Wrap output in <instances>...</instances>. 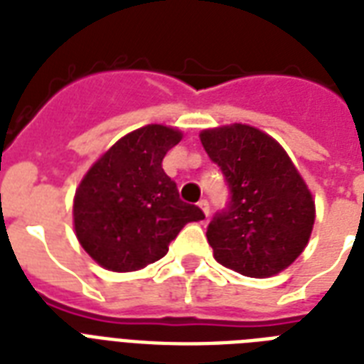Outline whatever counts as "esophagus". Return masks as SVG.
Instances as JSON below:
<instances>
[{"label":"esophagus","instance_id":"obj_1","mask_svg":"<svg viewBox=\"0 0 364 364\" xmlns=\"http://www.w3.org/2000/svg\"><path fill=\"white\" fill-rule=\"evenodd\" d=\"M198 208H200V210H202V211H204V215H205V217H210V202H208V200H205V198L200 200V202H198Z\"/></svg>","mask_w":364,"mask_h":364}]
</instances>
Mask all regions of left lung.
Instances as JSON below:
<instances>
[{
	"instance_id": "1",
	"label": "left lung",
	"mask_w": 364,
	"mask_h": 364,
	"mask_svg": "<svg viewBox=\"0 0 364 364\" xmlns=\"http://www.w3.org/2000/svg\"><path fill=\"white\" fill-rule=\"evenodd\" d=\"M205 153L230 191L208 225L219 264L249 277H268L293 264L310 240L316 205L279 143L247 124L200 134Z\"/></svg>"
}]
</instances>
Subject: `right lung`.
Wrapping results in <instances>:
<instances>
[{"label":"right lung","mask_w":364,"mask_h":364,"mask_svg":"<svg viewBox=\"0 0 364 364\" xmlns=\"http://www.w3.org/2000/svg\"><path fill=\"white\" fill-rule=\"evenodd\" d=\"M181 132L147 124L121 137L82 177L73 200L75 234L100 266L145 268L168 253L187 223L202 221L198 205L179 198L162 160Z\"/></svg>","instance_id":"obj_1"}]
</instances>
